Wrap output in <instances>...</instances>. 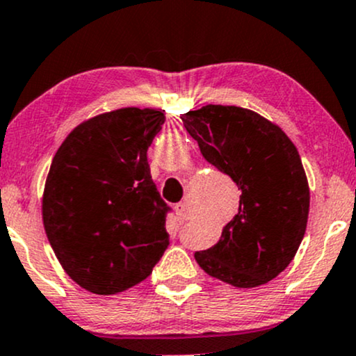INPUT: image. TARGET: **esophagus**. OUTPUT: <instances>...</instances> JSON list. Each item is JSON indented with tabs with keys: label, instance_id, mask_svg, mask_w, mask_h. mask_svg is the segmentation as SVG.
Wrapping results in <instances>:
<instances>
[{
	"label": "esophagus",
	"instance_id": "1",
	"mask_svg": "<svg viewBox=\"0 0 356 356\" xmlns=\"http://www.w3.org/2000/svg\"><path fill=\"white\" fill-rule=\"evenodd\" d=\"M174 209H175V214H177V219L181 220V222H184V220L189 219L191 211H189V207H187V204H186V202H179V204H175Z\"/></svg>",
	"mask_w": 356,
	"mask_h": 356
}]
</instances>
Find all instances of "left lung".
<instances>
[{"label":"left lung","instance_id":"obj_1","mask_svg":"<svg viewBox=\"0 0 356 356\" xmlns=\"http://www.w3.org/2000/svg\"><path fill=\"white\" fill-rule=\"evenodd\" d=\"M181 118L202 157L241 189L238 214L195 261L236 288L266 284L291 263L308 222L309 186L298 149L281 127L243 107L204 105Z\"/></svg>","mask_w":356,"mask_h":356}]
</instances>
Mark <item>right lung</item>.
Instances as JSON below:
<instances>
[{"instance_id": "obj_1", "label": "right lung", "mask_w": 356, "mask_h": 356, "mask_svg": "<svg viewBox=\"0 0 356 356\" xmlns=\"http://www.w3.org/2000/svg\"><path fill=\"white\" fill-rule=\"evenodd\" d=\"M164 122L155 108L100 113L76 125L53 157L44 232L65 273L90 293L117 295L138 284L169 246V207L147 162Z\"/></svg>"}]
</instances>
